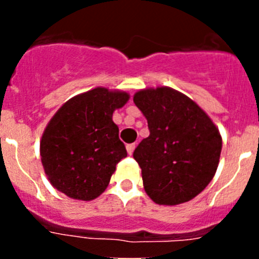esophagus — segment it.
<instances>
[{
  "label": "esophagus",
  "instance_id": "obj_1",
  "mask_svg": "<svg viewBox=\"0 0 259 259\" xmlns=\"http://www.w3.org/2000/svg\"><path fill=\"white\" fill-rule=\"evenodd\" d=\"M125 148H127V153L130 155L132 154V153H134V150H135V144H128L127 146H125Z\"/></svg>",
  "mask_w": 259,
  "mask_h": 259
}]
</instances>
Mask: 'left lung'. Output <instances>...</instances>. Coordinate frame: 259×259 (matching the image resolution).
Instances as JSON below:
<instances>
[{
    "instance_id": "1",
    "label": "left lung",
    "mask_w": 259,
    "mask_h": 259,
    "mask_svg": "<svg viewBox=\"0 0 259 259\" xmlns=\"http://www.w3.org/2000/svg\"><path fill=\"white\" fill-rule=\"evenodd\" d=\"M134 102L150 132L134 152L146 194L158 205L188 202L217 172L219 130L193 100L170 87L141 89Z\"/></svg>"
}]
</instances>
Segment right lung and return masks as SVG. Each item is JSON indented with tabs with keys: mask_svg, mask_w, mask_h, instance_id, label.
I'll return each instance as SVG.
<instances>
[{
	"mask_svg": "<svg viewBox=\"0 0 259 259\" xmlns=\"http://www.w3.org/2000/svg\"><path fill=\"white\" fill-rule=\"evenodd\" d=\"M130 95L97 87L62 105L40 141L41 163L50 184L74 200L97 198L127 150L113 113Z\"/></svg>",
	"mask_w": 259,
	"mask_h": 259,
	"instance_id": "1",
	"label": "right lung"
}]
</instances>
